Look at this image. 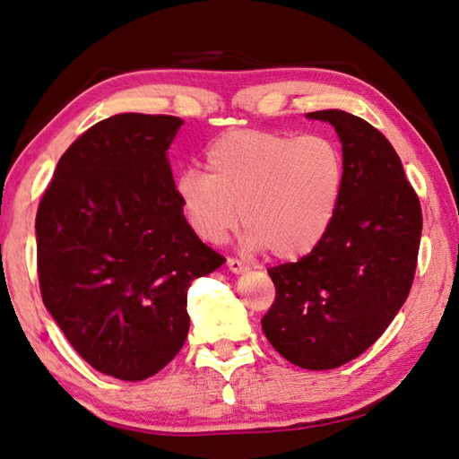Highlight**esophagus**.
Instances as JSON below:
<instances>
[{"label":"esophagus","instance_id":"34e87169","mask_svg":"<svg viewBox=\"0 0 459 459\" xmlns=\"http://www.w3.org/2000/svg\"><path fill=\"white\" fill-rule=\"evenodd\" d=\"M228 267L233 273H244L247 272V265L238 257H228Z\"/></svg>","mask_w":459,"mask_h":459}]
</instances>
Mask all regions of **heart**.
I'll return each instance as SVG.
<instances>
[{
  "instance_id": "1",
  "label": "heart",
  "mask_w": 459,
  "mask_h": 459,
  "mask_svg": "<svg viewBox=\"0 0 459 459\" xmlns=\"http://www.w3.org/2000/svg\"><path fill=\"white\" fill-rule=\"evenodd\" d=\"M205 169L176 179L187 226L223 244L244 220L246 244L278 259L304 257L324 239L343 189V155L325 135L233 129L207 148Z\"/></svg>"
}]
</instances>
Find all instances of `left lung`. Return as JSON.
<instances>
[{
  "label": "left lung",
  "mask_w": 459,
  "mask_h": 459,
  "mask_svg": "<svg viewBox=\"0 0 459 459\" xmlns=\"http://www.w3.org/2000/svg\"><path fill=\"white\" fill-rule=\"evenodd\" d=\"M335 127L343 189L324 239L267 270L275 299L262 330L304 369H333L364 353L403 306L416 275L421 205L392 143L342 109L311 111Z\"/></svg>",
  "instance_id": "1"
}]
</instances>
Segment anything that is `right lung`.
<instances>
[{
    "instance_id": "right-lung-1",
    "label": "right lung",
    "mask_w": 459,
    "mask_h": 459,
    "mask_svg": "<svg viewBox=\"0 0 459 459\" xmlns=\"http://www.w3.org/2000/svg\"><path fill=\"white\" fill-rule=\"evenodd\" d=\"M181 119L119 114L59 158L38 218L41 299L101 374L142 382L184 345L187 288L226 257L184 220L168 150Z\"/></svg>"
}]
</instances>
